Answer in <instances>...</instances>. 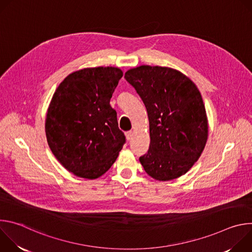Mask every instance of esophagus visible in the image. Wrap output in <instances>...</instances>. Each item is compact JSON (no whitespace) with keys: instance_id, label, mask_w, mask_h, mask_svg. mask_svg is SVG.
Listing matches in <instances>:
<instances>
[{"instance_id":"esophagus-1","label":"esophagus","mask_w":252,"mask_h":252,"mask_svg":"<svg viewBox=\"0 0 252 252\" xmlns=\"http://www.w3.org/2000/svg\"><path fill=\"white\" fill-rule=\"evenodd\" d=\"M132 135H133V132H132L131 130L126 132V139H127V140H130L131 137H132Z\"/></svg>"}]
</instances>
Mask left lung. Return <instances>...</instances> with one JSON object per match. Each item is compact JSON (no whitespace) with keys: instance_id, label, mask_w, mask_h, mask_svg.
Wrapping results in <instances>:
<instances>
[{"instance_id":"8db88e82","label":"left lung","mask_w":252,"mask_h":252,"mask_svg":"<svg viewBox=\"0 0 252 252\" xmlns=\"http://www.w3.org/2000/svg\"><path fill=\"white\" fill-rule=\"evenodd\" d=\"M125 79L149 116L150 149L139 158L146 172L162 182L187 173L199 158L208 135L198 89L181 71L158 65L128 69Z\"/></svg>"}]
</instances>
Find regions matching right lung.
<instances>
[{"label":"right lung","instance_id":"obj_1","mask_svg":"<svg viewBox=\"0 0 252 252\" xmlns=\"http://www.w3.org/2000/svg\"><path fill=\"white\" fill-rule=\"evenodd\" d=\"M123 77L98 66L68 75L58 87L46 119L49 147L68 171L94 179L110 169L126 143L111 97Z\"/></svg>","mask_w":252,"mask_h":252}]
</instances>
